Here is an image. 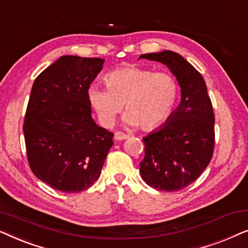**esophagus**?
Here are the masks:
<instances>
[{
  "label": "esophagus",
  "mask_w": 248,
  "mask_h": 248,
  "mask_svg": "<svg viewBox=\"0 0 248 248\" xmlns=\"http://www.w3.org/2000/svg\"><path fill=\"white\" fill-rule=\"evenodd\" d=\"M127 138H128V135L122 133V132H115V134H114V139H115V140H117V141L126 140Z\"/></svg>",
  "instance_id": "34e87169"
}]
</instances>
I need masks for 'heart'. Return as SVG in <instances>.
Wrapping results in <instances>:
<instances>
[{"label":"heart","mask_w":248,"mask_h":248,"mask_svg":"<svg viewBox=\"0 0 248 248\" xmlns=\"http://www.w3.org/2000/svg\"><path fill=\"white\" fill-rule=\"evenodd\" d=\"M107 88L91 86L88 98L100 123L109 127L125 104V126L141 124L152 130L165 123L174 111L178 99V84L171 74L154 72L138 66L111 71L105 77Z\"/></svg>","instance_id":"obj_1"}]
</instances>
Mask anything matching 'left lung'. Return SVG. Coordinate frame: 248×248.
<instances>
[{
	"mask_svg": "<svg viewBox=\"0 0 248 248\" xmlns=\"http://www.w3.org/2000/svg\"><path fill=\"white\" fill-rule=\"evenodd\" d=\"M160 62L181 87V103L160 127L143 138V181L158 191L174 192L200 177L212 158L215 115L201 73L178 53L161 50L139 57Z\"/></svg>",
	"mask_w": 248,
	"mask_h": 248,
	"instance_id": "obj_1",
	"label": "left lung"
}]
</instances>
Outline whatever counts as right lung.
Returning <instances> with one entry per match:
<instances>
[{
    "instance_id": "right-lung-1",
    "label": "right lung",
    "mask_w": 248,
    "mask_h": 248,
    "mask_svg": "<svg viewBox=\"0 0 248 248\" xmlns=\"http://www.w3.org/2000/svg\"><path fill=\"white\" fill-rule=\"evenodd\" d=\"M104 62L61 56L32 84L23 124L28 161L36 177L57 191L89 188L113 145L114 134L96 124L88 98Z\"/></svg>"
}]
</instances>
